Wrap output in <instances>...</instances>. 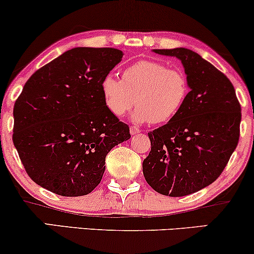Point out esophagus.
<instances>
[{
  "mask_svg": "<svg viewBox=\"0 0 254 254\" xmlns=\"http://www.w3.org/2000/svg\"><path fill=\"white\" fill-rule=\"evenodd\" d=\"M140 132V130L137 127H130V133L131 135H137V133Z\"/></svg>",
  "mask_w": 254,
  "mask_h": 254,
  "instance_id": "esophagus-1",
  "label": "esophagus"
}]
</instances>
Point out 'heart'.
Returning <instances> with one entry per match:
<instances>
[{
	"label": "heart",
	"instance_id": "heart-1",
	"mask_svg": "<svg viewBox=\"0 0 254 254\" xmlns=\"http://www.w3.org/2000/svg\"><path fill=\"white\" fill-rule=\"evenodd\" d=\"M100 87L104 103L112 115L122 117L136 104V121L155 125L175 118L190 92L187 75L181 69L169 68L155 60L132 64L124 69L122 79L105 75Z\"/></svg>",
	"mask_w": 254,
	"mask_h": 254
}]
</instances>
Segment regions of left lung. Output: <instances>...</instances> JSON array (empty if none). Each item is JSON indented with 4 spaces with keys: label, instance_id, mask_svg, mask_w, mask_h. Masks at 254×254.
Returning a JSON list of instances; mask_svg holds the SVG:
<instances>
[{
    "label": "left lung",
    "instance_id": "8db88e82",
    "mask_svg": "<svg viewBox=\"0 0 254 254\" xmlns=\"http://www.w3.org/2000/svg\"><path fill=\"white\" fill-rule=\"evenodd\" d=\"M181 60L190 92L175 118L148 133L151 150L143 161L148 185L167 196H186L215 181L240 136L241 106L232 82L187 48L154 50Z\"/></svg>",
    "mask_w": 254,
    "mask_h": 254
}]
</instances>
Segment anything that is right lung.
<instances>
[{"instance_id":"add662e5","label":"right lung","mask_w":254,"mask_h":254,"mask_svg":"<svg viewBox=\"0 0 254 254\" xmlns=\"http://www.w3.org/2000/svg\"><path fill=\"white\" fill-rule=\"evenodd\" d=\"M116 48L77 47L39 68L14 105L13 142L30 179L61 196L87 195L105 157L131 137L104 103L103 78L121 63Z\"/></svg>"}]
</instances>
